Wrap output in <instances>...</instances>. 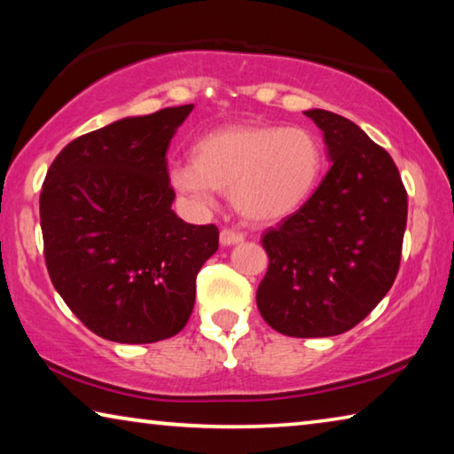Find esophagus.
Masks as SVG:
<instances>
[{"mask_svg":"<svg viewBox=\"0 0 454 454\" xmlns=\"http://www.w3.org/2000/svg\"><path fill=\"white\" fill-rule=\"evenodd\" d=\"M244 240V234L238 232V230H232V228H222L220 230V242L224 246H230V244H238Z\"/></svg>","mask_w":454,"mask_h":454,"instance_id":"esophagus-1","label":"esophagus"}]
</instances>
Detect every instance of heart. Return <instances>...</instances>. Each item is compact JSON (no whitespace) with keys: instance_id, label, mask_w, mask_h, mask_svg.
<instances>
[{"instance_id":"obj_1","label":"heart","mask_w":454,"mask_h":454,"mask_svg":"<svg viewBox=\"0 0 454 454\" xmlns=\"http://www.w3.org/2000/svg\"><path fill=\"white\" fill-rule=\"evenodd\" d=\"M194 162H176L170 184L200 208L214 192L232 194L252 222H276L309 200L325 170V144L309 126L240 124L214 129L196 142Z\"/></svg>"}]
</instances>
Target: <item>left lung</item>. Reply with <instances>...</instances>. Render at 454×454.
<instances>
[{
    "instance_id": "obj_1",
    "label": "left lung",
    "mask_w": 454,
    "mask_h": 454,
    "mask_svg": "<svg viewBox=\"0 0 454 454\" xmlns=\"http://www.w3.org/2000/svg\"><path fill=\"white\" fill-rule=\"evenodd\" d=\"M304 116L325 132L333 166L301 208L264 230L256 304L278 333L320 338L355 328L393 286L409 200L395 160L355 121Z\"/></svg>"
}]
</instances>
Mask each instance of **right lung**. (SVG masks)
<instances>
[{
  "instance_id": "1",
  "label": "right lung",
  "mask_w": 454,
  "mask_h": 454,
  "mask_svg": "<svg viewBox=\"0 0 454 454\" xmlns=\"http://www.w3.org/2000/svg\"><path fill=\"white\" fill-rule=\"evenodd\" d=\"M192 104L124 118L75 137L40 194L43 258L53 288L91 333L148 344L186 326L196 276L218 228L172 210L166 153Z\"/></svg>"
}]
</instances>
